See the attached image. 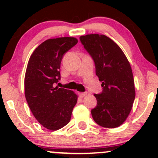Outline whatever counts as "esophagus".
<instances>
[{"label": "esophagus", "instance_id": "esophagus-1", "mask_svg": "<svg viewBox=\"0 0 158 158\" xmlns=\"http://www.w3.org/2000/svg\"><path fill=\"white\" fill-rule=\"evenodd\" d=\"M79 96H80L81 97H84L85 96H86L87 93H86V92H81V93H79Z\"/></svg>", "mask_w": 158, "mask_h": 158}]
</instances>
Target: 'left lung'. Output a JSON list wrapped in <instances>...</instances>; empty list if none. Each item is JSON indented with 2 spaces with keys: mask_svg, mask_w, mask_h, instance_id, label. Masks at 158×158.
<instances>
[{
  "mask_svg": "<svg viewBox=\"0 0 158 158\" xmlns=\"http://www.w3.org/2000/svg\"><path fill=\"white\" fill-rule=\"evenodd\" d=\"M79 39L102 81V92L94 94L97 104L91 110L94 120L104 128H117L125 122L135 101L131 65L120 48L106 35L90 34Z\"/></svg>",
  "mask_w": 158,
  "mask_h": 158,
  "instance_id": "obj_1",
  "label": "left lung"
}]
</instances>
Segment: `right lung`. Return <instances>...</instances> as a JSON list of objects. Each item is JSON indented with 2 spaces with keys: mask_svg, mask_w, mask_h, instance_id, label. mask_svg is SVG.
I'll return each instance as SVG.
<instances>
[{
  "mask_svg": "<svg viewBox=\"0 0 158 158\" xmlns=\"http://www.w3.org/2000/svg\"><path fill=\"white\" fill-rule=\"evenodd\" d=\"M73 37L46 40L34 50L25 73V97L40 124L56 131L70 122L77 96L72 90L55 87L60 80L63 56L77 44Z\"/></svg>",
  "mask_w": 158,
  "mask_h": 158,
  "instance_id": "add662e5",
  "label": "right lung"
}]
</instances>
